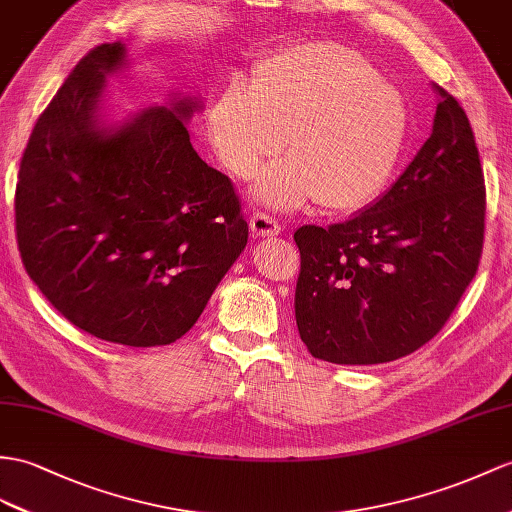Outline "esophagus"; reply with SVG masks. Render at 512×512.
<instances>
[{
  "mask_svg": "<svg viewBox=\"0 0 512 512\" xmlns=\"http://www.w3.org/2000/svg\"><path fill=\"white\" fill-rule=\"evenodd\" d=\"M249 228H252V234L260 236V239L280 234V223L265 213H254L252 219H249Z\"/></svg>",
  "mask_w": 512,
  "mask_h": 512,
  "instance_id": "1",
  "label": "esophagus"
}]
</instances>
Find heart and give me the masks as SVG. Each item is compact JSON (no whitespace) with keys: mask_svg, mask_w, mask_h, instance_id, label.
<instances>
[{"mask_svg":"<svg viewBox=\"0 0 512 512\" xmlns=\"http://www.w3.org/2000/svg\"><path fill=\"white\" fill-rule=\"evenodd\" d=\"M215 152L236 178H252L286 143L254 197L276 210L319 199L330 210H356L389 184L410 132L406 97L350 47L297 43L267 56L254 84L230 82L208 112Z\"/></svg>","mask_w":512,"mask_h":512,"instance_id":"1","label":"heart"}]
</instances>
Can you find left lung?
I'll use <instances>...</instances> for the list:
<instances>
[{
  "label": "left lung",
  "instance_id": "8db88e82",
  "mask_svg": "<svg viewBox=\"0 0 512 512\" xmlns=\"http://www.w3.org/2000/svg\"><path fill=\"white\" fill-rule=\"evenodd\" d=\"M439 95L430 139L358 215L302 226L295 289L308 352L336 365H378L413 354L454 313L478 271L484 176L465 110Z\"/></svg>",
  "mask_w": 512,
  "mask_h": 512
}]
</instances>
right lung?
I'll list each match as a JSON object with an SVG mask.
<instances>
[{"label": "right lung", "instance_id": "right-lung-1", "mask_svg": "<svg viewBox=\"0 0 512 512\" xmlns=\"http://www.w3.org/2000/svg\"><path fill=\"white\" fill-rule=\"evenodd\" d=\"M126 43L86 54L36 121L15 195L28 276L58 313L97 339L178 341L247 245L228 176L208 167L186 123L197 97L173 93L115 121L108 76Z\"/></svg>", "mask_w": 512, "mask_h": 512}]
</instances>
